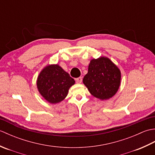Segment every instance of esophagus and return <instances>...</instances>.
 <instances>
[{"instance_id":"1","label":"esophagus","mask_w":155,"mask_h":155,"mask_svg":"<svg viewBox=\"0 0 155 155\" xmlns=\"http://www.w3.org/2000/svg\"><path fill=\"white\" fill-rule=\"evenodd\" d=\"M82 81H83L82 77H78L77 78H76V82H77V83L78 84H81L82 83Z\"/></svg>"}]
</instances>
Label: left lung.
<instances>
[{
    "label": "left lung",
    "instance_id": "8db88e82",
    "mask_svg": "<svg viewBox=\"0 0 155 155\" xmlns=\"http://www.w3.org/2000/svg\"><path fill=\"white\" fill-rule=\"evenodd\" d=\"M121 72L109 58H93L83 82L93 97L101 101L114 96L120 85Z\"/></svg>",
    "mask_w": 155,
    "mask_h": 155
}]
</instances>
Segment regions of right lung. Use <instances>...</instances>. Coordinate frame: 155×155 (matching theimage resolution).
<instances>
[{
  "instance_id": "1",
  "label": "right lung",
  "mask_w": 155,
  "mask_h": 155,
  "mask_svg": "<svg viewBox=\"0 0 155 155\" xmlns=\"http://www.w3.org/2000/svg\"><path fill=\"white\" fill-rule=\"evenodd\" d=\"M74 83L73 78L58 64L45 66L37 80L39 93L48 103L54 104L67 97L69 88Z\"/></svg>"
}]
</instances>
